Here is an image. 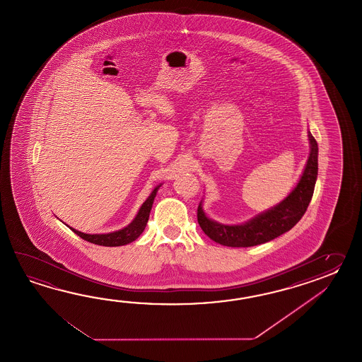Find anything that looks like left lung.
Listing matches in <instances>:
<instances>
[{"label": "left lung", "instance_id": "obj_1", "mask_svg": "<svg viewBox=\"0 0 362 362\" xmlns=\"http://www.w3.org/2000/svg\"><path fill=\"white\" fill-rule=\"evenodd\" d=\"M310 153L304 172L293 192L277 206L255 216L240 225H223L211 220L202 208L198 207V223L209 238L228 247H252L269 242L281 234L293 229L305 214L315 192L318 173V146L315 137L308 134Z\"/></svg>", "mask_w": 362, "mask_h": 362}]
</instances>
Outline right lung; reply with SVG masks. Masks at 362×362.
Masks as SVG:
<instances>
[{
    "label": "right lung",
    "instance_id": "1",
    "mask_svg": "<svg viewBox=\"0 0 362 362\" xmlns=\"http://www.w3.org/2000/svg\"><path fill=\"white\" fill-rule=\"evenodd\" d=\"M159 187H160V185L155 187L153 192L150 194V197L145 200V203L139 208V214L134 217V220L122 230L112 231V233H107V234H85V233L76 230L74 228H71V229L80 238L85 239V240L94 243V245H98V246L117 247L128 245V243H131L133 240L139 238V235L142 234V231L145 230L147 221H148L150 211L153 207V203H154L155 197H156V192H158Z\"/></svg>",
    "mask_w": 362,
    "mask_h": 362
}]
</instances>
